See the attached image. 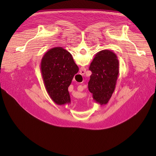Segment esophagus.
<instances>
[{
    "mask_svg": "<svg viewBox=\"0 0 156 156\" xmlns=\"http://www.w3.org/2000/svg\"><path fill=\"white\" fill-rule=\"evenodd\" d=\"M85 73V70H81L80 71V74L81 75H84V74Z\"/></svg>",
    "mask_w": 156,
    "mask_h": 156,
    "instance_id": "obj_1",
    "label": "esophagus"
}]
</instances>
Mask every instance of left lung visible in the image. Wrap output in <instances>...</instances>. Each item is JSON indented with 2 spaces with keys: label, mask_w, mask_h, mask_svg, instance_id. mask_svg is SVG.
Here are the masks:
<instances>
[{
  "label": "left lung",
  "mask_w": 156,
  "mask_h": 156,
  "mask_svg": "<svg viewBox=\"0 0 156 156\" xmlns=\"http://www.w3.org/2000/svg\"><path fill=\"white\" fill-rule=\"evenodd\" d=\"M119 68L115 53L103 50L96 54L89 67L92 75L88 85L95 102L101 105L108 103L116 88Z\"/></svg>",
  "instance_id": "8db88e82"
}]
</instances>
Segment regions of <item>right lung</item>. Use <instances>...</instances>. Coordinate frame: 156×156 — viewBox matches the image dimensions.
Instances as JSON below:
<instances>
[{
    "mask_svg": "<svg viewBox=\"0 0 156 156\" xmlns=\"http://www.w3.org/2000/svg\"><path fill=\"white\" fill-rule=\"evenodd\" d=\"M40 69L46 90L57 105L69 104L68 87L79 68L71 54L61 47L51 48L43 56Z\"/></svg>",
    "mask_w": 156,
    "mask_h": 156,
    "instance_id": "obj_1",
    "label": "right lung"
}]
</instances>
